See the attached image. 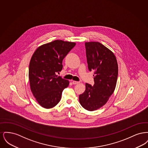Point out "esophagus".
Wrapping results in <instances>:
<instances>
[{"label": "esophagus", "instance_id": "esophagus-1", "mask_svg": "<svg viewBox=\"0 0 148 148\" xmlns=\"http://www.w3.org/2000/svg\"><path fill=\"white\" fill-rule=\"evenodd\" d=\"M79 83H80L79 82H77V81H73V84H79Z\"/></svg>", "mask_w": 148, "mask_h": 148}]
</instances>
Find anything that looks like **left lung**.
<instances>
[{"instance_id":"left-lung-1","label":"left lung","mask_w":148,"mask_h":148,"mask_svg":"<svg viewBox=\"0 0 148 148\" xmlns=\"http://www.w3.org/2000/svg\"><path fill=\"white\" fill-rule=\"evenodd\" d=\"M85 46L88 69L94 71V85L86 83L79 101L86 110L94 111L105 105L114 91L118 66L114 53L102 44L86 42Z\"/></svg>"}]
</instances>
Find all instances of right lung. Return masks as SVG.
<instances>
[{
  "instance_id": "right-lung-1",
  "label": "right lung",
  "mask_w": 148,
  "mask_h": 148,
  "mask_svg": "<svg viewBox=\"0 0 148 148\" xmlns=\"http://www.w3.org/2000/svg\"><path fill=\"white\" fill-rule=\"evenodd\" d=\"M75 44L54 40L38 48L32 57L29 67L30 89L43 108L49 109L57 105L64 89L68 86L69 81L56 73L62 70L64 58Z\"/></svg>"
}]
</instances>
